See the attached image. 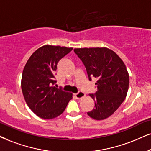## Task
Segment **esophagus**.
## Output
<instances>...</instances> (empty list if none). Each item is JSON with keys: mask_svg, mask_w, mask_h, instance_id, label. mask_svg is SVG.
Returning <instances> with one entry per match:
<instances>
[{"mask_svg": "<svg viewBox=\"0 0 151 151\" xmlns=\"http://www.w3.org/2000/svg\"><path fill=\"white\" fill-rule=\"evenodd\" d=\"M75 96H76V99H82L83 97H84V96H85V94L83 92H78V93H76V94H75Z\"/></svg>", "mask_w": 151, "mask_h": 151, "instance_id": "obj_1", "label": "esophagus"}]
</instances>
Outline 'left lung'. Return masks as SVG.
Listing matches in <instances>:
<instances>
[{
    "mask_svg": "<svg viewBox=\"0 0 151 151\" xmlns=\"http://www.w3.org/2000/svg\"><path fill=\"white\" fill-rule=\"evenodd\" d=\"M74 52L84 64L89 81L97 79V91L90 94L95 106L87 115L97 120L109 118L127 96L129 78L125 65L116 53L106 47L76 48Z\"/></svg>",
    "mask_w": 151,
    "mask_h": 151,
    "instance_id": "8db88e82",
    "label": "left lung"
}]
</instances>
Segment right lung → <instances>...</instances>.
<instances>
[{"mask_svg": "<svg viewBox=\"0 0 151 151\" xmlns=\"http://www.w3.org/2000/svg\"><path fill=\"white\" fill-rule=\"evenodd\" d=\"M73 48L44 45L32 54L24 66L22 90L28 106L38 117L50 120L60 115L72 94L54 85L57 64Z\"/></svg>", "mask_w": 151, "mask_h": 151, "instance_id": "add662e5", "label": "right lung"}]
</instances>
